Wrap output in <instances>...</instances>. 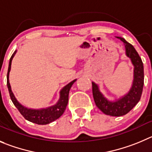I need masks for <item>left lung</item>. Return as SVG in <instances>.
<instances>
[{
    "mask_svg": "<svg viewBox=\"0 0 152 152\" xmlns=\"http://www.w3.org/2000/svg\"><path fill=\"white\" fill-rule=\"evenodd\" d=\"M117 38L124 43L126 55L131 60L134 66V82L128 93L116 101H110L100 91L97 85L92 83V93L96 106L104 114L111 116H121L128 113L140 100L144 85V68L143 63L138 52L131 44L124 38Z\"/></svg>",
    "mask_w": 152,
    "mask_h": 152,
    "instance_id": "left-lung-1",
    "label": "left lung"
}]
</instances>
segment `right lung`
<instances>
[{"label":"right lung","mask_w":152,"mask_h":152,"mask_svg":"<svg viewBox=\"0 0 152 152\" xmlns=\"http://www.w3.org/2000/svg\"><path fill=\"white\" fill-rule=\"evenodd\" d=\"M16 53V50L14 52L11 56L10 59L9 63V67H8V72H7V84L8 90L10 92V96L12 100V103L15 105V106L18 109L19 113L22 115L24 118L26 120L31 121V122L35 123L37 124H47L49 123L52 122L55 120L58 119L62 115V114L64 112L65 109L66 107V105L68 103V97H69V92L70 90V88L72 87L73 83L76 81V79H74L72 81L71 83H69V84L66 85V86L61 89L60 91V99L58 101V103L54 106H50L46 109H41V110H31V109H28L20 103H18V100L14 96L13 93L11 90L10 84L9 82V74L11 68V63H12V60L13 58L14 55Z\"/></svg>","instance_id":"obj_1"}]
</instances>
